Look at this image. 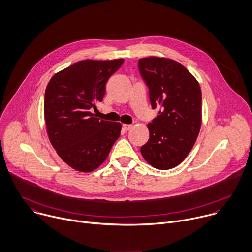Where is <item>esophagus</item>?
<instances>
[{"mask_svg": "<svg viewBox=\"0 0 252 252\" xmlns=\"http://www.w3.org/2000/svg\"><path fill=\"white\" fill-rule=\"evenodd\" d=\"M131 125H126V124H125V125H123V127L126 129V130H128L129 128H131Z\"/></svg>", "mask_w": 252, "mask_h": 252, "instance_id": "obj_1", "label": "esophagus"}]
</instances>
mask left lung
<instances>
[{"mask_svg":"<svg viewBox=\"0 0 252 252\" xmlns=\"http://www.w3.org/2000/svg\"><path fill=\"white\" fill-rule=\"evenodd\" d=\"M139 69L149 86L152 107H159L158 116L148 125L150 139L141 153L152 167L169 170L184 161L198 138L201 88L185 66L170 58H141Z\"/></svg>","mask_w":252,"mask_h":252,"instance_id":"1","label":"left lung"}]
</instances>
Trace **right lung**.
Listing matches in <instances>:
<instances>
[{
	"instance_id": "1",
	"label": "right lung",
	"mask_w": 252,
	"mask_h": 252,
	"mask_svg": "<svg viewBox=\"0 0 252 252\" xmlns=\"http://www.w3.org/2000/svg\"><path fill=\"white\" fill-rule=\"evenodd\" d=\"M124 59L81 60L55 73L47 84L44 119L49 141L72 169L89 173L106 159L120 138L122 124L94 117L108 78Z\"/></svg>"
}]
</instances>
